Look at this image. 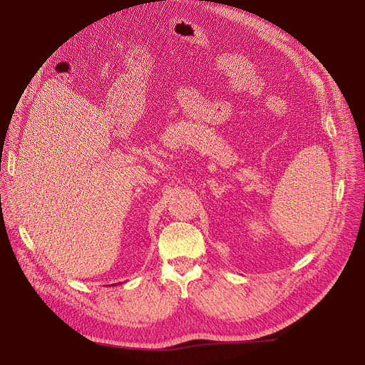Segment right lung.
Returning a JSON list of instances; mask_svg holds the SVG:
<instances>
[{"instance_id":"obj_1","label":"right lung","mask_w":365,"mask_h":365,"mask_svg":"<svg viewBox=\"0 0 365 365\" xmlns=\"http://www.w3.org/2000/svg\"><path fill=\"white\" fill-rule=\"evenodd\" d=\"M114 286H115V284H114Z\"/></svg>"}]
</instances>
